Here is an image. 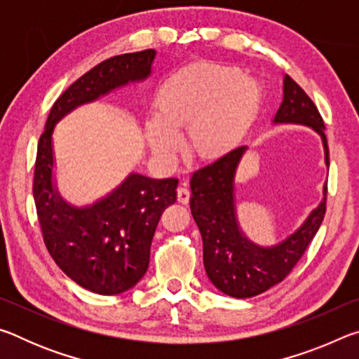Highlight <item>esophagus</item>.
Returning a JSON list of instances; mask_svg holds the SVG:
<instances>
[{"label": "esophagus", "instance_id": "esophagus-1", "mask_svg": "<svg viewBox=\"0 0 359 359\" xmlns=\"http://www.w3.org/2000/svg\"><path fill=\"white\" fill-rule=\"evenodd\" d=\"M177 201L182 204H187L190 201V188H188L187 182H182L180 187L177 188Z\"/></svg>", "mask_w": 359, "mask_h": 359}]
</instances>
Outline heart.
I'll list each match as a JSON object with an SVG mask.
<instances>
[{
    "instance_id": "1",
    "label": "heart",
    "mask_w": 359,
    "mask_h": 359,
    "mask_svg": "<svg viewBox=\"0 0 359 359\" xmlns=\"http://www.w3.org/2000/svg\"><path fill=\"white\" fill-rule=\"evenodd\" d=\"M258 101V82L239 68L188 66L161 85L158 115L145 121V137L155 155L171 158L182 142L179 130L188 128L194 154L215 158L239 137Z\"/></svg>"
}]
</instances>
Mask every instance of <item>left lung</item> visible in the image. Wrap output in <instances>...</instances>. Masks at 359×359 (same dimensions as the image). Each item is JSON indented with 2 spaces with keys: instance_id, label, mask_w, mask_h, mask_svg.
<instances>
[{
  "instance_id": "8db88e82",
  "label": "left lung",
  "mask_w": 359,
  "mask_h": 359,
  "mask_svg": "<svg viewBox=\"0 0 359 359\" xmlns=\"http://www.w3.org/2000/svg\"><path fill=\"white\" fill-rule=\"evenodd\" d=\"M276 125H302L321 139L325 165L330 150L323 118L312 100L293 79L283 76V98L272 118ZM247 145L234 149L191 174L190 209L203 238L204 269L209 280L224 294L252 297L264 293L287 277L306 252L326 212L323 198L304 222L272 245H259L241 228L236 205V172Z\"/></svg>"
}]
</instances>
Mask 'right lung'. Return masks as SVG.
<instances>
[{"label":"right lung","mask_w":359,"mask_h":359,"mask_svg":"<svg viewBox=\"0 0 359 359\" xmlns=\"http://www.w3.org/2000/svg\"><path fill=\"white\" fill-rule=\"evenodd\" d=\"M155 57L154 48L117 55L77 79L50 109L38 144L33 196L46 247L71 280L98 294L123 293L147 272L151 239L177 199L179 180L133 171L96 201L72 204L58 190L53 131L77 107L149 79Z\"/></svg>","instance_id":"right-lung-1"}]
</instances>
